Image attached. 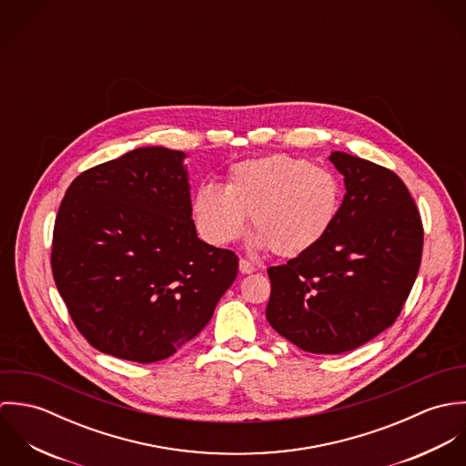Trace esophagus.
<instances>
[{"label": "esophagus", "mask_w": 466, "mask_h": 466, "mask_svg": "<svg viewBox=\"0 0 466 466\" xmlns=\"http://www.w3.org/2000/svg\"><path fill=\"white\" fill-rule=\"evenodd\" d=\"M238 268H240V272H242V274H251V272H255V270H257V267L253 266L251 262L244 260V258H240V262H238Z\"/></svg>", "instance_id": "esophagus-1"}]
</instances>
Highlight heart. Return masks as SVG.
Here are the masks:
<instances>
[{
    "mask_svg": "<svg viewBox=\"0 0 466 466\" xmlns=\"http://www.w3.org/2000/svg\"><path fill=\"white\" fill-rule=\"evenodd\" d=\"M340 199V183L332 172L307 159L274 154L235 163L224 187H199L192 215L200 237L213 246L240 238L251 217L253 249L296 258L329 235Z\"/></svg>",
    "mask_w": 466,
    "mask_h": 466,
    "instance_id": "obj_1",
    "label": "heart"
}]
</instances>
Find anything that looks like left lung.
<instances>
[{
    "mask_svg": "<svg viewBox=\"0 0 466 466\" xmlns=\"http://www.w3.org/2000/svg\"><path fill=\"white\" fill-rule=\"evenodd\" d=\"M344 199L329 235L285 266L268 267V325L310 353L337 355L390 329L418 276L423 228L399 176L333 150Z\"/></svg>",
    "mask_w": 466,
    "mask_h": 466,
    "instance_id": "obj_1",
    "label": "left lung"
}]
</instances>
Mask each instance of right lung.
Wrapping results in <instances>:
<instances>
[{
	"label": "right lung",
	"instance_id": "right-lung-1",
	"mask_svg": "<svg viewBox=\"0 0 466 466\" xmlns=\"http://www.w3.org/2000/svg\"><path fill=\"white\" fill-rule=\"evenodd\" d=\"M188 156L139 147L82 172L61 202L56 285L91 346L133 362L174 355L209 323L238 272L198 237Z\"/></svg>",
	"mask_w": 466,
	"mask_h": 466
}]
</instances>
